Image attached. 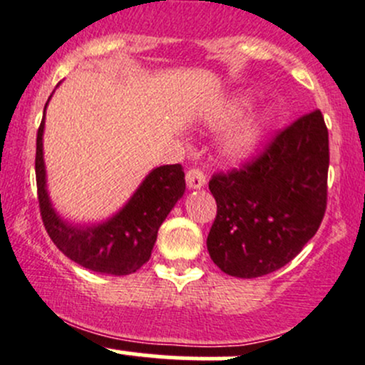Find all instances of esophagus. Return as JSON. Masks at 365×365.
Segmentation results:
<instances>
[{
	"label": "esophagus",
	"instance_id": "obj_1",
	"mask_svg": "<svg viewBox=\"0 0 365 365\" xmlns=\"http://www.w3.org/2000/svg\"><path fill=\"white\" fill-rule=\"evenodd\" d=\"M186 182L190 190H200V187L205 186L207 178L202 170H198V168H190V170L186 172Z\"/></svg>",
	"mask_w": 365,
	"mask_h": 365
}]
</instances>
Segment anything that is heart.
Here are the masks:
<instances>
[{
  "instance_id": "1",
  "label": "heart",
  "mask_w": 365,
  "mask_h": 365,
  "mask_svg": "<svg viewBox=\"0 0 365 365\" xmlns=\"http://www.w3.org/2000/svg\"><path fill=\"white\" fill-rule=\"evenodd\" d=\"M249 103V96H233L228 103L219 109V113H215L212 121L215 125L228 123V121L240 116ZM272 121L273 115L268 108L252 113L247 118L238 121L225 135V139H222L221 153L230 160L249 158L261 146L262 140H264Z\"/></svg>"
}]
</instances>
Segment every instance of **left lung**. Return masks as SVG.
Wrapping results in <instances>:
<instances>
[{
	"label": "left lung",
	"mask_w": 365,
	"mask_h": 365,
	"mask_svg": "<svg viewBox=\"0 0 365 365\" xmlns=\"http://www.w3.org/2000/svg\"><path fill=\"white\" fill-rule=\"evenodd\" d=\"M329 134L322 113L301 116L240 170L215 174L217 215L207 249L231 277L277 272L312 240L327 203Z\"/></svg>",
	"instance_id": "8db88e82"
}]
</instances>
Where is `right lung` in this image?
Returning a JSON list of instances; mask_svg holds the SVG:
<instances>
[{"label":"right lung","mask_w":365,"mask_h":365,"mask_svg":"<svg viewBox=\"0 0 365 365\" xmlns=\"http://www.w3.org/2000/svg\"><path fill=\"white\" fill-rule=\"evenodd\" d=\"M45 111L36 137V184L46 233L64 256L83 268L118 277L135 273L144 262L150 261L158 228L184 195L186 181L182 167L175 163L153 168L130 200L108 221L92 226L73 225L53 209L46 190L43 158Z\"/></svg>","instance_id":"obj_1"}]
</instances>
